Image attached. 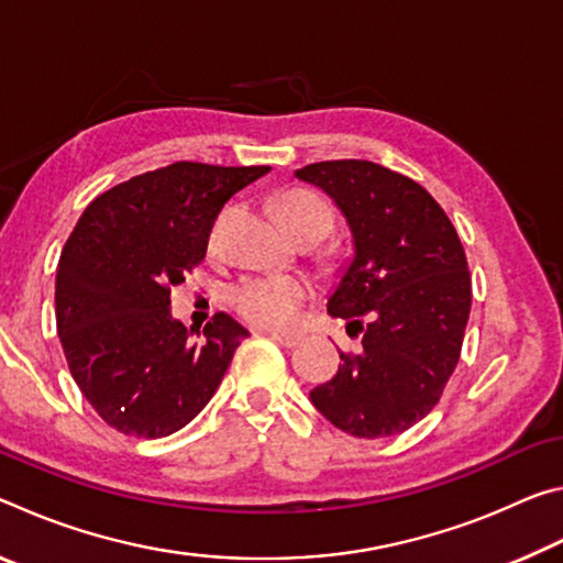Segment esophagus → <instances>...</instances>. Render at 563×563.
Segmentation results:
<instances>
[{"label":"esophagus","mask_w":563,"mask_h":563,"mask_svg":"<svg viewBox=\"0 0 563 563\" xmlns=\"http://www.w3.org/2000/svg\"><path fill=\"white\" fill-rule=\"evenodd\" d=\"M265 335L283 347H295L302 340V335H295V332H278V330H265Z\"/></svg>","instance_id":"obj_1"}]
</instances>
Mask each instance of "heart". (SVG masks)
<instances>
[{"label":"heart","mask_w":563,"mask_h":563,"mask_svg":"<svg viewBox=\"0 0 563 563\" xmlns=\"http://www.w3.org/2000/svg\"><path fill=\"white\" fill-rule=\"evenodd\" d=\"M275 216L292 238H325L335 221L332 206L308 188L285 190L275 201ZM310 295L312 283L302 275H245L231 285L228 300L253 325L288 328Z\"/></svg>","instance_id":"heart-1"}]
</instances>
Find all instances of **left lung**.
<instances>
[{
    "instance_id": "1",
    "label": "left lung",
    "mask_w": 563,
    "mask_h": 563,
    "mask_svg": "<svg viewBox=\"0 0 563 563\" xmlns=\"http://www.w3.org/2000/svg\"><path fill=\"white\" fill-rule=\"evenodd\" d=\"M295 176L325 190L347 218L355 258L328 312L360 335L330 383L310 393L338 430L379 440L432 412L460 362L472 278L442 206L373 161H320Z\"/></svg>"
}]
</instances>
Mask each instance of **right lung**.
<instances>
[{
  "instance_id": "add662e5",
  "label": "right lung",
  "mask_w": 563,
  "mask_h": 563,
  "mask_svg": "<svg viewBox=\"0 0 563 563\" xmlns=\"http://www.w3.org/2000/svg\"><path fill=\"white\" fill-rule=\"evenodd\" d=\"M271 166L178 161L87 206L56 268V330L74 383L113 430L168 437L221 385L243 325L216 312L203 342L170 318V290L206 258L228 198Z\"/></svg>"
}]
</instances>
